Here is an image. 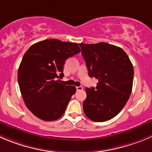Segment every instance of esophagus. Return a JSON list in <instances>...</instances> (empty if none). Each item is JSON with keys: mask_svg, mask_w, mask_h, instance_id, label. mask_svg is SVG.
I'll use <instances>...</instances> for the list:
<instances>
[{"mask_svg": "<svg viewBox=\"0 0 152 152\" xmlns=\"http://www.w3.org/2000/svg\"><path fill=\"white\" fill-rule=\"evenodd\" d=\"M76 89H77V91H80L83 89V87H82V86H77V87H76Z\"/></svg>", "mask_w": 152, "mask_h": 152, "instance_id": "34e87169", "label": "esophagus"}]
</instances>
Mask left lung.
Masks as SVG:
<instances>
[{
    "instance_id": "8db88e82",
    "label": "left lung",
    "mask_w": 152,
    "mask_h": 152,
    "mask_svg": "<svg viewBox=\"0 0 152 152\" xmlns=\"http://www.w3.org/2000/svg\"><path fill=\"white\" fill-rule=\"evenodd\" d=\"M90 77L99 80L96 87L86 88L83 108L94 122L111 119L120 112L132 91L134 68L121 48L106 42L79 44Z\"/></svg>"
}]
</instances>
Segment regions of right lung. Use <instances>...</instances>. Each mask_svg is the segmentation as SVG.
<instances>
[{
    "instance_id": "right-lung-1",
    "label": "right lung",
    "mask_w": 152,
    "mask_h": 152,
    "mask_svg": "<svg viewBox=\"0 0 152 152\" xmlns=\"http://www.w3.org/2000/svg\"><path fill=\"white\" fill-rule=\"evenodd\" d=\"M78 45L51 39L35 43L25 52L18 72L25 105L42 120L54 121L65 113L75 86L60 83L66 59L80 53Z\"/></svg>"
}]
</instances>
